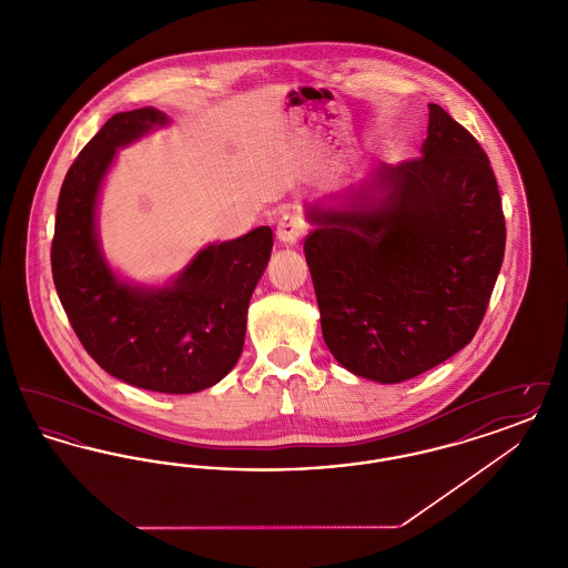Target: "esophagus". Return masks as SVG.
<instances>
[{
    "mask_svg": "<svg viewBox=\"0 0 568 568\" xmlns=\"http://www.w3.org/2000/svg\"><path fill=\"white\" fill-rule=\"evenodd\" d=\"M304 234V223L297 215H283L276 227V239L285 246H294Z\"/></svg>",
    "mask_w": 568,
    "mask_h": 568,
    "instance_id": "obj_1",
    "label": "esophagus"
}]
</instances>
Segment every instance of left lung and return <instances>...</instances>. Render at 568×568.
I'll return each mask as SVG.
<instances>
[{"mask_svg":"<svg viewBox=\"0 0 568 568\" xmlns=\"http://www.w3.org/2000/svg\"><path fill=\"white\" fill-rule=\"evenodd\" d=\"M413 162L308 204L304 255L325 345L355 377L400 383L464 349L503 266L505 216L479 142L438 104Z\"/></svg>","mask_w":568,"mask_h":568,"instance_id":"obj_1","label":"left lung"}]
</instances>
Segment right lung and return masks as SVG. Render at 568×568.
Here are the masks:
<instances>
[{
	"instance_id": "add662e5",
	"label": "right lung",
	"mask_w": 568,
	"mask_h": 568,
	"mask_svg": "<svg viewBox=\"0 0 568 568\" xmlns=\"http://www.w3.org/2000/svg\"><path fill=\"white\" fill-rule=\"evenodd\" d=\"M170 125L153 106L119 112L65 174L54 219L53 281L87 353L114 378L149 392L195 394L243 353L248 300L268 266L271 227L206 244L165 283H135L104 255L98 211L116 151Z\"/></svg>"
}]
</instances>
